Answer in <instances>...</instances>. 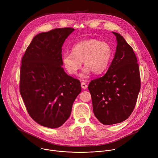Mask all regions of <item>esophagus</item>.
I'll list each match as a JSON object with an SVG mask.
<instances>
[{
  "label": "esophagus",
  "instance_id": "esophagus-1",
  "mask_svg": "<svg viewBox=\"0 0 158 158\" xmlns=\"http://www.w3.org/2000/svg\"><path fill=\"white\" fill-rule=\"evenodd\" d=\"M81 87H82L83 89H87V85H86V84H85V82H81Z\"/></svg>",
  "mask_w": 158,
  "mask_h": 158
}]
</instances>
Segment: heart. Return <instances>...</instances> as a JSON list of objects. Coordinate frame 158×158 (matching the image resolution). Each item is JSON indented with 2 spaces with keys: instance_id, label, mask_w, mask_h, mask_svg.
<instances>
[{
  "instance_id": "b5f03b06",
  "label": "heart",
  "mask_w": 158,
  "mask_h": 158,
  "mask_svg": "<svg viewBox=\"0 0 158 158\" xmlns=\"http://www.w3.org/2000/svg\"><path fill=\"white\" fill-rule=\"evenodd\" d=\"M71 52L62 54L64 68L69 74L76 75L83 61L85 67L80 75L82 79L87 78L93 72L96 74L104 72L112 56V49L108 43L94 39L78 42L73 46Z\"/></svg>"
}]
</instances>
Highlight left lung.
Instances as JSON below:
<instances>
[{"mask_svg":"<svg viewBox=\"0 0 158 158\" xmlns=\"http://www.w3.org/2000/svg\"><path fill=\"white\" fill-rule=\"evenodd\" d=\"M115 55L107 73L88 85L93 112L103 124L121 123L131 114L140 91L139 65L132 48L119 33Z\"/></svg>","mask_w":158,"mask_h":158,"instance_id":"8db88e82","label":"left lung"}]
</instances>
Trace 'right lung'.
Returning a JSON list of instances; mask_svg holds the SVG:
<instances>
[{"mask_svg": "<svg viewBox=\"0 0 158 158\" xmlns=\"http://www.w3.org/2000/svg\"><path fill=\"white\" fill-rule=\"evenodd\" d=\"M74 31L65 27L38 34L22 59L20 95L31 117L44 127L61 126L81 92L80 81L62 67V47Z\"/></svg>", "mask_w": 158, "mask_h": 158, "instance_id": "obj_1", "label": "right lung"}]
</instances>
